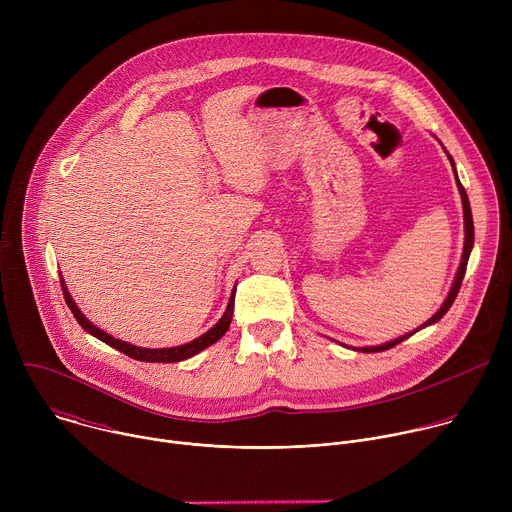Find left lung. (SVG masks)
I'll return each mask as SVG.
<instances>
[{"instance_id": "left-lung-1", "label": "left lung", "mask_w": 512, "mask_h": 512, "mask_svg": "<svg viewBox=\"0 0 512 512\" xmlns=\"http://www.w3.org/2000/svg\"><path fill=\"white\" fill-rule=\"evenodd\" d=\"M448 158H450V162H452V168H454V160H452V156L448 154ZM454 174H456V168H454ZM456 182H458V188H460V194H462V204H464V223H466V241H464V253H462V263H460V269H458V273H456V279H454V285H452V291L448 294V298H446V302H444V306L440 308V312H435V316H431L421 328H425V326H429V324H435L437 320L440 318H444V314L450 310V306L454 304V300H456V296H458V291H460V287H462V279H464V273H466V265H468V257H470V251H472V245H474V223H472V210H470V202H468V194H466V190H464V186L460 184V180H458V176H456ZM417 332V330H415ZM413 334V332H411ZM411 334H405V336H401V338H397V340H391V342H387V344H381V346H371V348H360L362 352H381V350H389V348H393V346H397L399 342H403L405 338H409Z\"/></svg>"}]
</instances>
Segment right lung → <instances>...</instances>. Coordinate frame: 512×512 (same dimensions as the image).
Masks as SVG:
<instances>
[{
  "label": "right lung",
  "mask_w": 512,
  "mask_h": 512,
  "mask_svg": "<svg viewBox=\"0 0 512 512\" xmlns=\"http://www.w3.org/2000/svg\"><path fill=\"white\" fill-rule=\"evenodd\" d=\"M60 283H62V279H60ZM62 296H64L66 306L70 308L72 316L77 318V322H79L89 334H93L95 338L103 340L105 344L117 348L119 352L131 356V358H135V360H141V362H178V360H184V358H190V356L198 354L200 350H204L206 346L214 344L218 338H221V336L229 330L231 320H233V310H235V291H233V296H231V300H229V306H227L225 316H223L221 320H218L206 334H202L200 338H196V340H192V342H188V344L176 346V348H141V346H133V344H127V342H123V340H117V338L109 336L107 332L99 330L97 326H93V324L81 314V310L75 306V302H72V298H70V294L66 291L64 283H62Z\"/></svg>",
  "instance_id": "obj_1"
}]
</instances>
